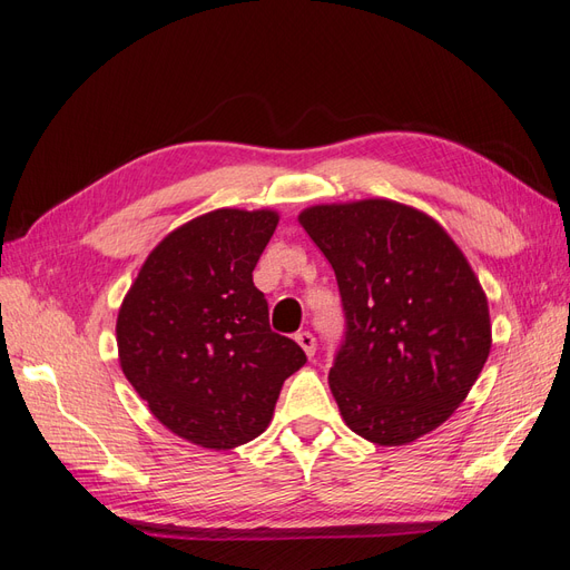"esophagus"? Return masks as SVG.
Masks as SVG:
<instances>
[{"instance_id": "34e87169", "label": "esophagus", "mask_w": 570, "mask_h": 570, "mask_svg": "<svg viewBox=\"0 0 570 570\" xmlns=\"http://www.w3.org/2000/svg\"><path fill=\"white\" fill-rule=\"evenodd\" d=\"M295 340H297V344H299V347L304 350V354H306L308 358H312V356L316 354V337H314L312 333H308V331H302V333H297V335H295Z\"/></svg>"}]
</instances>
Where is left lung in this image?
<instances>
[{
  "instance_id": "left-lung-1",
  "label": "left lung",
  "mask_w": 570,
  "mask_h": 570,
  "mask_svg": "<svg viewBox=\"0 0 570 570\" xmlns=\"http://www.w3.org/2000/svg\"><path fill=\"white\" fill-rule=\"evenodd\" d=\"M297 220L331 262L347 316L327 375L342 421L381 446L433 433L492 350L469 258L433 216L383 197L314 204Z\"/></svg>"
}]
</instances>
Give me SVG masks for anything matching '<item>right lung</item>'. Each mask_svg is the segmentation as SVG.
Returning <instances> with one entry per match:
<instances>
[{
	"label": "right lung",
	"mask_w": 570,
	"mask_h": 570,
	"mask_svg": "<svg viewBox=\"0 0 570 570\" xmlns=\"http://www.w3.org/2000/svg\"><path fill=\"white\" fill-rule=\"evenodd\" d=\"M275 209H214L149 252L116 318L118 364L170 433L226 452L268 428L299 344L271 331L252 271Z\"/></svg>",
	"instance_id": "obj_1"
}]
</instances>
